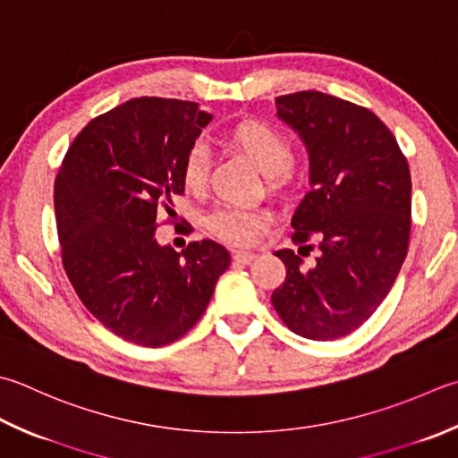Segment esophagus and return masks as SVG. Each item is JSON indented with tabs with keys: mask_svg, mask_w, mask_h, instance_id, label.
<instances>
[{
	"mask_svg": "<svg viewBox=\"0 0 458 458\" xmlns=\"http://www.w3.org/2000/svg\"><path fill=\"white\" fill-rule=\"evenodd\" d=\"M256 254L254 252H234V259L240 264H252Z\"/></svg>",
	"mask_w": 458,
	"mask_h": 458,
	"instance_id": "obj_1",
	"label": "esophagus"
}]
</instances>
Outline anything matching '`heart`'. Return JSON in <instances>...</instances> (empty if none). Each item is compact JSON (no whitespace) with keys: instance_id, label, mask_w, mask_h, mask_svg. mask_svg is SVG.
<instances>
[{"instance_id":"obj_1","label":"heart","mask_w":458,"mask_h":458,"mask_svg":"<svg viewBox=\"0 0 458 458\" xmlns=\"http://www.w3.org/2000/svg\"><path fill=\"white\" fill-rule=\"evenodd\" d=\"M228 140L240 148L266 174L272 188L290 186L293 178V145L290 137L264 121H244L228 131ZM208 174V150L192 145L186 150L181 166V181L188 192H200ZM267 214L258 208L220 206L206 218V228L232 246H250L267 226Z\"/></svg>"}]
</instances>
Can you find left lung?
<instances>
[{"mask_svg": "<svg viewBox=\"0 0 458 458\" xmlns=\"http://www.w3.org/2000/svg\"><path fill=\"white\" fill-rule=\"evenodd\" d=\"M276 103L310 152L311 191L292 218V242L319 258L301 270L293 250H277L285 280L272 306L298 335L327 342L363 326L395 284L409 248L411 173L387 124L365 106L319 91Z\"/></svg>", "mask_w": 458, "mask_h": 458, "instance_id": "left-lung-1", "label": "left lung"}]
</instances>
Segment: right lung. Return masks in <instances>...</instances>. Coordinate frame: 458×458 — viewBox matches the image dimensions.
<instances>
[{
    "label": "right lung",
    "instance_id": "obj_1",
    "mask_svg": "<svg viewBox=\"0 0 458 458\" xmlns=\"http://www.w3.org/2000/svg\"><path fill=\"white\" fill-rule=\"evenodd\" d=\"M210 119L192 101L131 98L95 116L59 166L53 202L65 274L85 308L137 345L192 329L230 266L212 240L176 252L155 238L160 214L174 216L182 158Z\"/></svg>",
    "mask_w": 458,
    "mask_h": 458
}]
</instances>
